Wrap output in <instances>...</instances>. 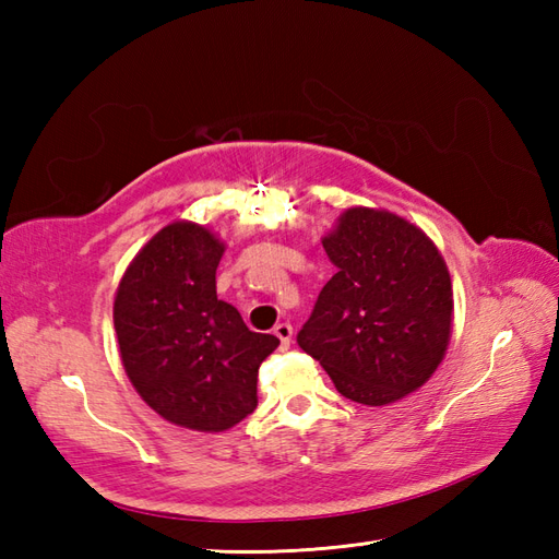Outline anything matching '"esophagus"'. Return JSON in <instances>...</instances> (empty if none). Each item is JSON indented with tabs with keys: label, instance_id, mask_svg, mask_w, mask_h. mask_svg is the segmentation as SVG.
I'll use <instances>...</instances> for the list:
<instances>
[{
	"label": "esophagus",
	"instance_id": "34e87169",
	"mask_svg": "<svg viewBox=\"0 0 559 559\" xmlns=\"http://www.w3.org/2000/svg\"><path fill=\"white\" fill-rule=\"evenodd\" d=\"M273 334H276V336L281 338V346H283V348L290 346V341H293V326H290V324H286V322L278 324L276 329H273Z\"/></svg>",
	"mask_w": 559,
	"mask_h": 559
}]
</instances>
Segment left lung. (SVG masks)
I'll list each match as a JSON object with an SVG mask.
<instances>
[{
    "instance_id": "obj_1",
    "label": "left lung",
    "mask_w": 559,
    "mask_h": 559,
    "mask_svg": "<svg viewBox=\"0 0 559 559\" xmlns=\"http://www.w3.org/2000/svg\"><path fill=\"white\" fill-rule=\"evenodd\" d=\"M336 273L298 334L341 396L386 406L420 389L442 362L454 293L442 254L418 225L353 206L322 240Z\"/></svg>"
}]
</instances>
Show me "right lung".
<instances>
[{
  "label": "right lung",
  "mask_w": 559,
  "mask_h": 559,
  "mask_svg": "<svg viewBox=\"0 0 559 559\" xmlns=\"http://www.w3.org/2000/svg\"><path fill=\"white\" fill-rule=\"evenodd\" d=\"M225 245L199 223L165 225L127 266L115 295L120 358L136 394L160 418L223 432L257 408L259 365L278 338L257 334L218 300Z\"/></svg>",
  "instance_id": "right-lung-1"
}]
</instances>
